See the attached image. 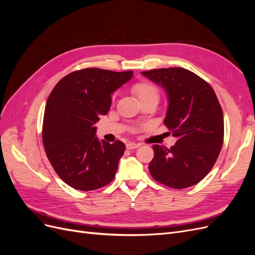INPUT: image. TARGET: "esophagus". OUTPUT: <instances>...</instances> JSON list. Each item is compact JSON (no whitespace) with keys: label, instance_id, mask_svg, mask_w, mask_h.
<instances>
[{"label":"esophagus","instance_id":"esophagus-1","mask_svg":"<svg viewBox=\"0 0 255 255\" xmlns=\"http://www.w3.org/2000/svg\"><path fill=\"white\" fill-rule=\"evenodd\" d=\"M139 145H140L139 143L128 142V143H127V148H128V150H130V149H136V148H138V146H139Z\"/></svg>","mask_w":255,"mask_h":255}]
</instances>
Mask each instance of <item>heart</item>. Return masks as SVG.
Masks as SVG:
<instances>
[{
	"label": "heart",
	"instance_id": "heart-1",
	"mask_svg": "<svg viewBox=\"0 0 255 255\" xmlns=\"http://www.w3.org/2000/svg\"><path fill=\"white\" fill-rule=\"evenodd\" d=\"M130 91H132V94L137 98V100L140 103L148 99L158 98L157 89L154 87L152 84L146 83V82L135 83L133 86L130 87Z\"/></svg>",
	"mask_w": 255,
	"mask_h": 255
}]
</instances>
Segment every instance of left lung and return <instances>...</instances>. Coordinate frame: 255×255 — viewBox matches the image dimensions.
<instances>
[{
    "mask_svg": "<svg viewBox=\"0 0 255 255\" xmlns=\"http://www.w3.org/2000/svg\"><path fill=\"white\" fill-rule=\"evenodd\" d=\"M141 74L164 88L168 100L164 123L176 138L170 149L153 145L150 173L171 188L196 185L211 171L223 142V115L215 91L184 68L155 69Z\"/></svg>",
    "mask_w": 255,
    "mask_h": 255,
    "instance_id": "8db88e82",
    "label": "left lung"
}]
</instances>
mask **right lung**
I'll list each match as a JSON object with an SVG mask.
<instances>
[{"instance_id": "1", "label": "right lung", "mask_w": 255, "mask_h": 255, "mask_svg": "<svg viewBox=\"0 0 255 255\" xmlns=\"http://www.w3.org/2000/svg\"><path fill=\"white\" fill-rule=\"evenodd\" d=\"M132 76L133 71L87 68L66 75L50 94L42 141L54 170L72 188L95 190L114 180L126 144L99 140L96 123L109 113L114 92Z\"/></svg>"}]
</instances>
